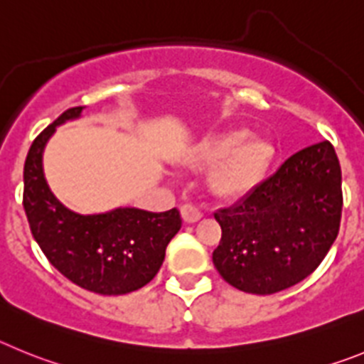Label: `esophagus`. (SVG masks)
<instances>
[{
  "label": "esophagus",
  "instance_id": "34e87169",
  "mask_svg": "<svg viewBox=\"0 0 364 364\" xmlns=\"http://www.w3.org/2000/svg\"><path fill=\"white\" fill-rule=\"evenodd\" d=\"M181 218L185 223H196L201 219V212L194 205H183L181 206Z\"/></svg>",
  "mask_w": 364,
  "mask_h": 364
}]
</instances>
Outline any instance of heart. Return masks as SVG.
<instances>
[{
    "instance_id": "heart-1",
    "label": "heart",
    "mask_w": 364,
    "mask_h": 364,
    "mask_svg": "<svg viewBox=\"0 0 364 364\" xmlns=\"http://www.w3.org/2000/svg\"><path fill=\"white\" fill-rule=\"evenodd\" d=\"M276 159V149L264 137L252 136L247 129L212 134L194 146L186 163L192 168L212 170L210 188L223 199L250 194L263 183Z\"/></svg>"
}]
</instances>
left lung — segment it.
Masks as SVG:
<instances>
[{
	"label": "left lung",
	"mask_w": 364,
	"mask_h": 364,
	"mask_svg": "<svg viewBox=\"0 0 364 364\" xmlns=\"http://www.w3.org/2000/svg\"><path fill=\"white\" fill-rule=\"evenodd\" d=\"M341 166L328 141L290 156L250 194L214 214L212 261L237 290L270 296L309 277L339 232Z\"/></svg>",
	"instance_id": "left-lung-1"
}]
</instances>
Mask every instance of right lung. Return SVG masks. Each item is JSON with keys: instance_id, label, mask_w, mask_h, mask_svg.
Here are the masks:
<instances>
[{"instance_id": "1", "label": "right lung", "mask_w": 364, "mask_h": 364, "mask_svg": "<svg viewBox=\"0 0 364 364\" xmlns=\"http://www.w3.org/2000/svg\"><path fill=\"white\" fill-rule=\"evenodd\" d=\"M81 112L83 107L68 109L34 139L23 170V206L36 243L55 270L94 294L123 296L158 274L181 215L178 208L156 214L132 206L83 215L52 194L43 172L45 146L58 127Z\"/></svg>"}]
</instances>
